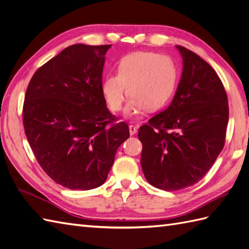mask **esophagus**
<instances>
[{
    "instance_id": "esophagus-1",
    "label": "esophagus",
    "mask_w": 249,
    "mask_h": 249,
    "mask_svg": "<svg viewBox=\"0 0 249 249\" xmlns=\"http://www.w3.org/2000/svg\"><path fill=\"white\" fill-rule=\"evenodd\" d=\"M129 131H130V135H135L136 132H137V128L135 125L130 124L129 125Z\"/></svg>"
}]
</instances>
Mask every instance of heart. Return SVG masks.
Returning <instances> with one entry per match:
<instances>
[{
	"mask_svg": "<svg viewBox=\"0 0 249 249\" xmlns=\"http://www.w3.org/2000/svg\"><path fill=\"white\" fill-rule=\"evenodd\" d=\"M177 79V65L170 57L139 52L121 60L118 74H108L102 81L101 90L113 112L123 108L129 92L132 97L125 114L134 116L145 107L152 111L165 105L173 93Z\"/></svg>",
	"mask_w": 249,
	"mask_h": 249,
	"instance_id": "b5f03b06",
	"label": "heart"
}]
</instances>
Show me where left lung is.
<instances>
[{
    "mask_svg": "<svg viewBox=\"0 0 249 249\" xmlns=\"http://www.w3.org/2000/svg\"><path fill=\"white\" fill-rule=\"evenodd\" d=\"M177 47L183 74L174 98L138 130L144 178L166 191L205 177L224 148L229 116L226 90L215 71L196 53Z\"/></svg>",
    "mask_w": 249,
    "mask_h": 249,
    "instance_id": "obj_1",
    "label": "left lung"
}]
</instances>
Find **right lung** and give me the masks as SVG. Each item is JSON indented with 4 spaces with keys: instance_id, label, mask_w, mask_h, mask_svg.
Returning <instances> with one entry per match:
<instances>
[{
    "instance_id": "1",
    "label": "right lung",
    "mask_w": 249,
    "mask_h": 249,
    "mask_svg": "<svg viewBox=\"0 0 249 249\" xmlns=\"http://www.w3.org/2000/svg\"><path fill=\"white\" fill-rule=\"evenodd\" d=\"M112 45L74 44L35 72L23 105L30 148L44 172L71 190L105 183L129 126L107 110L105 54Z\"/></svg>"
}]
</instances>
